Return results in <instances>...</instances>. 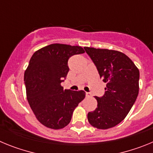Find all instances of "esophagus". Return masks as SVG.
I'll list each match as a JSON object with an SVG mask.
<instances>
[{"instance_id":"1","label":"esophagus","mask_w":153,"mask_h":153,"mask_svg":"<svg viewBox=\"0 0 153 153\" xmlns=\"http://www.w3.org/2000/svg\"><path fill=\"white\" fill-rule=\"evenodd\" d=\"M86 97H92L91 93H86Z\"/></svg>"}]
</instances>
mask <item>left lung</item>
Masks as SVG:
<instances>
[{"instance_id":"obj_1","label":"left lung","mask_w":153,"mask_h":153,"mask_svg":"<svg viewBox=\"0 0 153 153\" xmlns=\"http://www.w3.org/2000/svg\"><path fill=\"white\" fill-rule=\"evenodd\" d=\"M84 49L106 83L105 94L95 97L97 107L87 114V119L97 129H109L122 122L133 106L140 89V71L123 53L88 47Z\"/></svg>"}]
</instances>
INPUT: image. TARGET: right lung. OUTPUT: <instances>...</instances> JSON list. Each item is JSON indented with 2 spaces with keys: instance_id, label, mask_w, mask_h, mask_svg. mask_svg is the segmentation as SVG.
Segmentation results:
<instances>
[{
  "instance_id": "1",
  "label": "right lung",
  "mask_w": 153,
  "mask_h": 153,
  "mask_svg": "<svg viewBox=\"0 0 153 153\" xmlns=\"http://www.w3.org/2000/svg\"><path fill=\"white\" fill-rule=\"evenodd\" d=\"M82 47L53 44L31 56L24 72L27 99L36 120L47 128L60 129L70 123L74 110L85 98L83 90H63L69 58L83 53Z\"/></svg>"
}]
</instances>
